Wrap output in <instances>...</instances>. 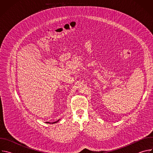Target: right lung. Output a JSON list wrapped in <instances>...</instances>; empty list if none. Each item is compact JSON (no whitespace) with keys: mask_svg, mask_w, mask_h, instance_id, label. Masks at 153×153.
Returning <instances> with one entry per match:
<instances>
[{"mask_svg":"<svg viewBox=\"0 0 153 153\" xmlns=\"http://www.w3.org/2000/svg\"><path fill=\"white\" fill-rule=\"evenodd\" d=\"M59 120H58V121H59ZM58 121H57V122H53L52 123H56V122H57ZM47 123H49V122H47Z\"/></svg>","mask_w":153,"mask_h":153,"instance_id":"add662e5","label":"right lung"}]
</instances>
